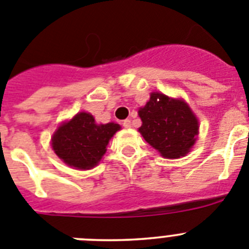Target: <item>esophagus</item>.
Returning <instances> with one entry per match:
<instances>
[{
	"label": "esophagus",
	"instance_id": "1",
	"mask_svg": "<svg viewBox=\"0 0 249 249\" xmlns=\"http://www.w3.org/2000/svg\"><path fill=\"white\" fill-rule=\"evenodd\" d=\"M122 124L124 128H131V120H124Z\"/></svg>",
	"mask_w": 249,
	"mask_h": 249
}]
</instances>
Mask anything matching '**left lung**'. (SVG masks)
Wrapping results in <instances>:
<instances>
[{
	"mask_svg": "<svg viewBox=\"0 0 249 249\" xmlns=\"http://www.w3.org/2000/svg\"><path fill=\"white\" fill-rule=\"evenodd\" d=\"M138 128L147 143L164 158H181L191 151L198 135V120L181 98H171L152 92L148 102L141 107Z\"/></svg>",
	"mask_w": 249,
	"mask_h": 249,
	"instance_id": "8db88e82",
	"label": "left lung"
}]
</instances>
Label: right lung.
<instances>
[{"mask_svg":"<svg viewBox=\"0 0 249 249\" xmlns=\"http://www.w3.org/2000/svg\"><path fill=\"white\" fill-rule=\"evenodd\" d=\"M120 129L117 123L97 124L91 113L80 112L56 129L51 144L67 166L91 169L97 166L107 151L109 140Z\"/></svg>","mask_w":249,"mask_h":249,"instance_id":"1","label":"right lung"}]
</instances>
